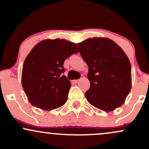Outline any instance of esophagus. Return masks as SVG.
I'll list each match as a JSON object with an SVG mask.
<instances>
[{
  "label": "esophagus",
  "instance_id": "34e87169",
  "mask_svg": "<svg viewBox=\"0 0 149 149\" xmlns=\"http://www.w3.org/2000/svg\"><path fill=\"white\" fill-rule=\"evenodd\" d=\"M79 80H73V83H78V82H79Z\"/></svg>",
  "mask_w": 149,
  "mask_h": 149
}]
</instances>
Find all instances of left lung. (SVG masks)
<instances>
[{
  "instance_id": "1",
  "label": "left lung",
  "mask_w": 149,
  "mask_h": 149,
  "mask_svg": "<svg viewBox=\"0 0 149 149\" xmlns=\"http://www.w3.org/2000/svg\"><path fill=\"white\" fill-rule=\"evenodd\" d=\"M88 64L90 88L85 93L91 105L111 111L124 103L132 88L131 64L122 48L107 38H92L77 44Z\"/></svg>"
}]
</instances>
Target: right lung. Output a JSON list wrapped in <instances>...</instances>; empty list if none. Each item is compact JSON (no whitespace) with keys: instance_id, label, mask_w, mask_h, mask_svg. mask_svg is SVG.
Returning <instances> with one entry per match:
<instances>
[{"instance_id":"1","label":"right lung","mask_w":149,"mask_h":149,"mask_svg":"<svg viewBox=\"0 0 149 149\" xmlns=\"http://www.w3.org/2000/svg\"><path fill=\"white\" fill-rule=\"evenodd\" d=\"M76 43L64 39L38 42L27 55L22 73V85L29 101L42 110H52L67 101L71 82L62 73L64 62L78 52Z\"/></svg>"}]
</instances>
